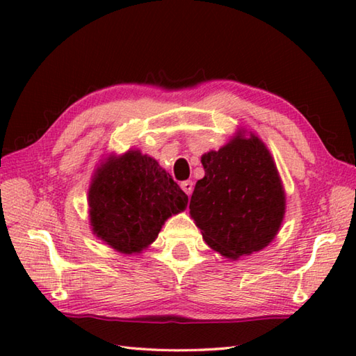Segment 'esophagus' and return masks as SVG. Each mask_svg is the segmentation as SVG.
Masks as SVG:
<instances>
[{"mask_svg": "<svg viewBox=\"0 0 356 356\" xmlns=\"http://www.w3.org/2000/svg\"><path fill=\"white\" fill-rule=\"evenodd\" d=\"M180 188H182V190L188 194V197H190V195L193 194V190H194L193 180H185V182L180 184Z\"/></svg>", "mask_w": 356, "mask_h": 356, "instance_id": "34e87169", "label": "esophagus"}]
</instances>
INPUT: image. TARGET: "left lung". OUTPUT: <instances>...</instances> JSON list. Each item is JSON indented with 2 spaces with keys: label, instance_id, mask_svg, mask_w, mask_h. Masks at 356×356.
I'll list each match as a JSON object with an SVG mask.
<instances>
[{
  "label": "left lung",
  "instance_id": "left-lung-1",
  "mask_svg": "<svg viewBox=\"0 0 356 356\" xmlns=\"http://www.w3.org/2000/svg\"><path fill=\"white\" fill-rule=\"evenodd\" d=\"M190 214L214 251L238 259L260 251L280 229L284 193L264 143L251 134L202 157Z\"/></svg>",
  "mask_w": 356,
  "mask_h": 356
}]
</instances>
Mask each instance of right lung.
<instances>
[{
	"label": "right lung",
	"mask_w": 356,
	"mask_h": 356,
	"mask_svg": "<svg viewBox=\"0 0 356 356\" xmlns=\"http://www.w3.org/2000/svg\"><path fill=\"white\" fill-rule=\"evenodd\" d=\"M88 205L96 236L133 254L153 243L166 218L186 208L188 195L154 159L128 151L97 170Z\"/></svg>",
	"instance_id": "right-lung-1"
}]
</instances>
